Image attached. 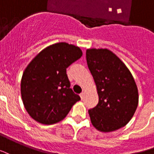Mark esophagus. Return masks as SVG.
Segmentation results:
<instances>
[{
	"label": "esophagus",
	"mask_w": 154,
	"mask_h": 154,
	"mask_svg": "<svg viewBox=\"0 0 154 154\" xmlns=\"http://www.w3.org/2000/svg\"><path fill=\"white\" fill-rule=\"evenodd\" d=\"M79 96H80V97H81V99L83 100L84 99V97H85V93L84 92H82L81 94H79Z\"/></svg>",
	"instance_id": "obj_1"
}]
</instances>
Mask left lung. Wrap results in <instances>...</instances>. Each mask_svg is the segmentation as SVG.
Listing matches in <instances>:
<instances>
[{
  "mask_svg": "<svg viewBox=\"0 0 154 154\" xmlns=\"http://www.w3.org/2000/svg\"><path fill=\"white\" fill-rule=\"evenodd\" d=\"M86 60L98 94L97 105L88 110L91 122L102 132L116 131L127 124L136 111L139 94L134 78L108 49H88Z\"/></svg>",
  "mask_w": 154,
  "mask_h": 154,
  "instance_id": "left-lung-1",
  "label": "left lung"
}]
</instances>
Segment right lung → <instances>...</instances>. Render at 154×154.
I'll return each instance as SVG.
<instances>
[{"label": "right lung", "instance_id": "1", "mask_svg": "<svg viewBox=\"0 0 154 154\" xmlns=\"http://www.w3.org/2000/svg\"><path fill=\"white\" fill-rule=\"evenodd\" d=\"M82 55L79 47L58 42L40 51L28 65L21 79V96L36 122L44 125L60 122L80 100L69 88L66 68Z\"/></svg>", "mask_w": 154, "mask_h": 154}]
</instances>
